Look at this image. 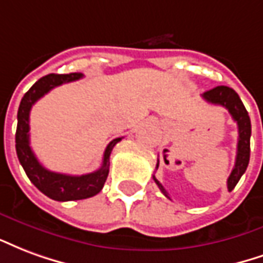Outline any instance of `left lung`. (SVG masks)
Returning <instances> with one entry per match:
<instances>
[{"mask_svg":"<svg viewBox=\"0 0 263 263\" xmlns=\"http://www.w3.org/2000/svg\"><path fill=\"white\" fill-rule=\"evenodd\" d=\"M204 101H208L209 103H214V105H220L227 109L231 115V118L234 119V122H237L238 126V143H237V157H235V165H234L233 171L230 174L229 179H227V187H229V192H231L235 185L238 183L241 179V176L244 175V172L247 171V166L250 162V140H251V120L248 116V112L245 109L244 103L239 99L238 93L234 91L233 88L224 87H216L206 91L202 95ZM158 168V164H157ZM153 179L158 185L160 191L165 195L168 199V193L164 189V186L161 185L160 181L153 175Z\"/></svg>","mask_w":263,"mask_h":263,"instance_id":"1","label":"left lung"}]
</instances>
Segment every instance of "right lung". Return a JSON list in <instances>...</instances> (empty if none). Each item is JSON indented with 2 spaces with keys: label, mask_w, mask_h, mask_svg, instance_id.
<instances>
[{
  "label": "right lung",
  "mask_w": 263,
  "mask_h": 263,
  "mask_svg": "<svg viewBox=\"0 0 263 263\" xmlns=\"http://www.w3.org/2000/svg\"><path fill=\"white\" fill-rule=\"evenodd\" d=\"M82 77L81 72L71 74H49L40 78L30 87V89L24 95L18 109V126L15 134L16 143V154L21 165L24 166L26 175L39 189L53 200L67 202V200H81L98 195L102 191L105 181L109 174V157L113 147L118 144L122 137L112 140L103 153L102 165L97 171L85 175H66L59 172H51L42 165L36 158L29 144V115L30 109L36 101L45 97L53 88L59 87L66 82L77 81Z\"/></svg>",
  "instance_id": "1"
}]
</instances>
